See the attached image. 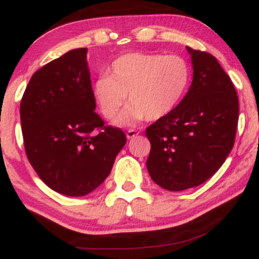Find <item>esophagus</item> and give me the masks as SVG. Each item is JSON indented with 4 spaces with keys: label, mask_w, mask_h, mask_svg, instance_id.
I'll use <instances>...</instances> for the list:
<instances>
[{
    "label": "esophagus",
    "mask_w": 259,
    "mask_h": 259,
    "mask_svg": "<svg viewBox=\"0 0 259 259\" xmlns=\"http://www.w3.org/2000/svg\"><path fill=\"white\" fill-rule=\"evenodd\" d=\"M139 132H136V130H133V129H130V130H127L126 132V139L127 140H130V139H133V138H135V136H138L139 135Z\"/></svg>",
    "instance_id": "obj_1"
}]
</instances>
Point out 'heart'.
<instances>
[{
    "label": "heart",
    "mask_w": 259,
    "mask_h": 259,
    "mask_svg": "<svg viewBox=\"0 0 259 259\" xmlns=\"http://www.w3.org/2000/svg\"><path fill=\"white\" fill-rule=\"evenodd\" d=\"M191 80V65L181 56L130 52L113 62L108 76L95 81L92 94L107 119L119 113L127 96L129 106L115 124L133 126L173 113L185 99Z\"/></svg>",
    "instance_id": "b5f03b06"
}]
</instances>
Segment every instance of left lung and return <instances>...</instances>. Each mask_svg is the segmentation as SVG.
Wrapping results in <instances>:
<instances>
[{
    "label": "left lung",
    "instance_id": "obj_1",
    "mask_svg": "<svg viewBox=\"0 0 259 259\" xmlns=\"http://www.w3.org/2000/svg\"><path fill=\"white\" fill-rule=\"evenodd\" d=\"M186 50L194 74L185 99L146 129L148 174L169 191L201 185L222 167L233 150L239 120L236 91L217 58Z\"/></svg>",
    "mask_w": 259,
    "mask_h": 259
}]
</instances>
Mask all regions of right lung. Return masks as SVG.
I'll list each match as a JSON object with an SVG mask.
<instances>
[{"mask_svg":"<svg viewBox=\"0 0 259 259\" xmlns=\"http://www.w3.org/2000/svg\"><path fill=\"white\" fill-rule=\"evenodd\" d=\"M88 49H76L32 74L20 102L25 152L40 179L58 194L96 190L126 144L120 129L95 112Z\"/></svg>","mask_w":259,"mask_h":259,"instance_id":"obj_1","label":"right lung"}]
</instances>
